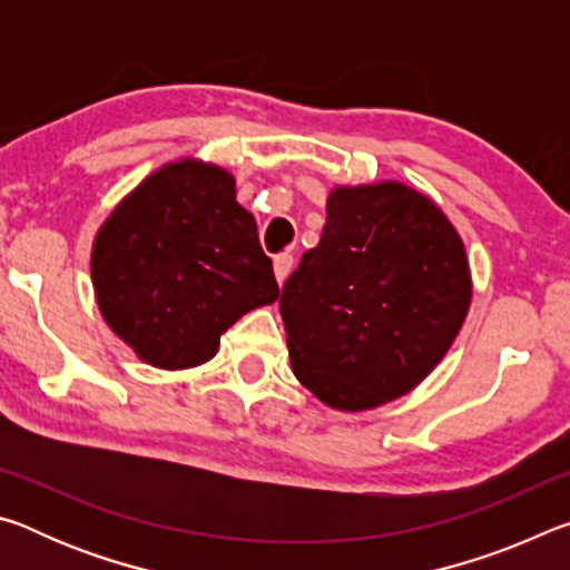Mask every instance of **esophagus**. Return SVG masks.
I'll use <instances>...</instances> for the list:
<instances>
[{"label":"esophagus","mask_w":570,"mask_h":570,"mask_svg":"<svg viewBox=\"0 0 570 570\" xmlns=\"http://www.w3.org/2000/svg\"><path fill=\"white\" fill-rule=\"evenodd\" d=\"M292 266H294V256L292 254H278L274 258V274H276V282L278 284L286 282V276H288V272H292Z\"/></svg>","instance_id":"esophagus-1"}]
</instances>
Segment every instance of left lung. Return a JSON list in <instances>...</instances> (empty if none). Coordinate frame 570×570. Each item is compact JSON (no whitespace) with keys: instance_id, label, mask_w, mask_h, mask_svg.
<instances>
[{"instance_id":"left-lung-1","label":"left lung","mask_w":570,"mask_h":570,"mask_svg":"<svg viewBox=\"0 0 570 570\" xmlns=\"http://www.w3.org/2000/svg\"><path fill=\"white\" fill-rule=\"evenodd\" d=\"M470 296L465 244L428 196L397 180L336 186L278 298L296 380L344 412L397 400L448 354Z\"/></svg>"}]
</instances>
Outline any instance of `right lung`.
Instances as JSON below:
<instances>
[{
    "mask_svg": "<svg viewBox=\"0 0 570 570\" xmlns=\"http://www.w3.org/2000/svg\"><path fill=\"white\" fill-rule=\"evenodd\" d=\"M90 272L102 320L160 370L208 362L230 324L278 296L234 176L193 158L150 173L115 206Z\"/></svg>",
    "mask_w": 570,
    "mask_h": 570,
    "instance_id": "1",
    "label": "right lung"
}]
</instances>
